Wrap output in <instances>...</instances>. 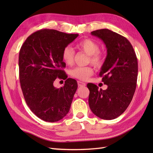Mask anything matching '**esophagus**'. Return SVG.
Listing matches in <instances>:
<instances>
[{"label": "esophagus", "mask_w": 153, "mask_h": 153, "mask_svg": "<svg viewBox=\"0 0 153 153\" xmlns=\"http://www.w3.org/2000/svg\"><path fill=\"white\" fill-rule=\"evenodd\" d=\"M77 85H78V87H83L85 86L86 84L85 83H83L82 82H80V81H77Z\"/></svg>", "instance_id": "1"}]
</instances>
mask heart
<instances>
[{
	"mask_svg": "<svg viewBox=\"0 0 153 153\" xmlns=\"http://www.w3.org/2000/svg\"><path fill=\"white\" fill-rule=\"evenodd\" d=\"M76 48L88 55L87 62H90L93 66L99 68L102 65L105 60L104 54L100 51L99 45L91 39H85L79 41L76 45ZM75 53L72 48L66 47L64 48L62 58L64 63L70 66L74 61ZM93 74V70L90 66H77L70 70V75L74 78L82 81H86Z\"/></svg>",
	"mask_w": 153,
	"mask_h": 153,
	"instance_id": "b5f03b06",
	"label": "heart"
}]
</instances>
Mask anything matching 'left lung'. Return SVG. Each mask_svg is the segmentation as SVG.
<instances>
[{
  "label": "left lung",
  "mask_w": 153,
  "mask_h": 153,
  "mask_svg": "<svg viewBox=\"0 0 153 153\" xmlns=\"http://www.w3.org/2000/svg\"><path fill=\"white\" fill-rule=\"evenodd\" d=\"M91 35L106 45L107 55L99 76L108 87L102 90L93 83L87 84L89 107L99 118L113 120L125 111L134 97L138 74L137 56L130 42L118 33L102 29Z\"/></svg>",
  "instance_id": "obj_1"
}]
</instances>
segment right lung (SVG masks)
I'll use <instances>...</instances> for the list:
<instances>
[{"label": "right lung", "mask_w": 153, "mask_h": 153, "mask_svg": "<svg viewBox=\"0 0 153 153\" xmlns=\"http://www.w3.org/2000/svg\"><path fill=\"white\" fill-rule=\"evenodd\" d=\"M54 30H41L30 35L19 54V82L25 102L38 118L55 122L66 116L77 88L74 79L67 78L62 54L78 37ZM57 77L66 79L64 87L56 88Z\"/></svg>", "instance_id": "1"}]
</instances>
